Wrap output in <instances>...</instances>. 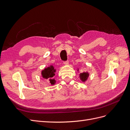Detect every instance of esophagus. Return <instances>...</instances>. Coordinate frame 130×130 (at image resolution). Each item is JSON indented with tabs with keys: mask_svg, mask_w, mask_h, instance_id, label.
<instances>
[{
	"mask_svg": "<svg viewBox=\"0 0 130 130\" xmlns=\"http://www.w3.org/2000/svg\"><path fill=\"white\" fill-rule=\"evenodd\" d=\"M68 63H69V61H64V62H63V64H64V65H67V64H68Z\"/></svg>",
	"mask_w": 130,
	"mask_h": 130,
	"instance_id": "34e87169",
	"label": "esophagus"
}]
</instances>
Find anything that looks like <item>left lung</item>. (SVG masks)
<instances>
[{"instance_id": "8db88e82", "label": "left lung", "mask_w": 130, "mask_h": 130, "mask_svg": "<svg viewBox=\"0 0 130 130\" xmlns=\"http://www.w3.org/2000/svg\"><path fill=\"white\" fill-rule=\"evenodd\" d=\"M78 71V70H77ZM89 76V73L88 72H83L80 74V80L82 82H85L87 80V78Z\"/></svg>"}]
</instances>
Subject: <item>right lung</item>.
Here are the masks:
<instances>
[{
  "mask_svg": "<svg viewBox=\"0 0 130 130\" xmlns=\"http://www.w3.org/2000/svg\"><path fill=\"white\" fill-rule=\"evenodd\" d=\"M56 72V69L54 68L53 66H50L47 68H45L42 71V76L45 79H49V82L51 85H55L56 83V80L53 78L55 75V73Z\"/></svg>",
  "mask_w": 130,
  "mask_h": 130,
  "instance_id": "1",
  "label": "right lung"
}]
</instances>
